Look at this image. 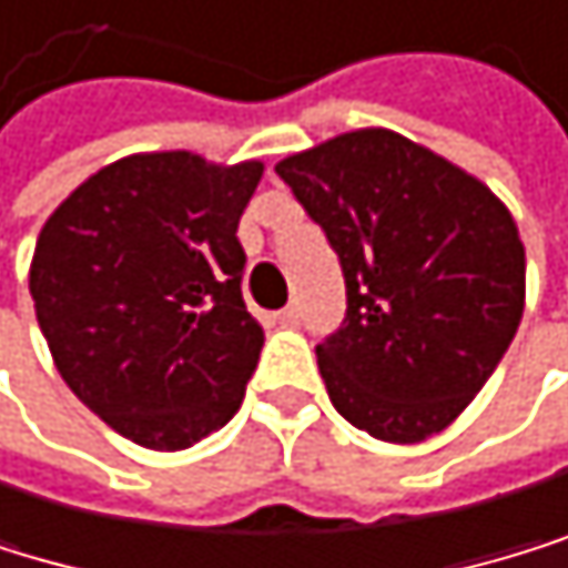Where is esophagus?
Listing matches in <instances>:
<instances>
[{"instance_id":"1","label":"esophagus","mask_w":568,"mask_h":568,"mask_svg":"<svg viewBox=\"0 0 568 568\" xmlns=\"http://www.w3.org/2000/svg\"><path fill=\"white\" fill-rule=\"evenodd\" d=\"M275 324H282V327H296V324H300V306L278 310V313H275Z\"/></svg>"}]
</instances>
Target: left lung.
<instances>
[{"mask_svg": "<svg viewBox=\"0 0 568 568\" xmlns=\"http://www.w3.org/2000/svg\"><path fill=\"white\" fill-rule=\"evenodd\" d=\"M348 290L345 327L317 345L334 410L417 445L486 386L525 313V244L494 189L386 126L282 158Z\"/></svg>", "mask_w": 568, "mask_h": 568, "instance_id": "8db88e82", "label": "left lung"}]
</instances>
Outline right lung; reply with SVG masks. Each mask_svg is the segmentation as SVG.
Returning <instances> with one entry per match:
<instances>
[{
  "instance_id": "add662e5",
  "label": "right lung",
  "mask_w": 568,
  "mask_h": 568,
  "mask_svg": "<svg viewBox=\"0 0 568 568\" xmlns=\"http://www.w3.org/2000/svg\"><path fill=\"white\" fill-rule=\"evenodd\" d=\"M262 172L255 158L141 151L43 220L37 324L68 389L133 445L192 448L241 407L265 331L241 296L237 223Z\"/></svg>"
}]
</instances>
